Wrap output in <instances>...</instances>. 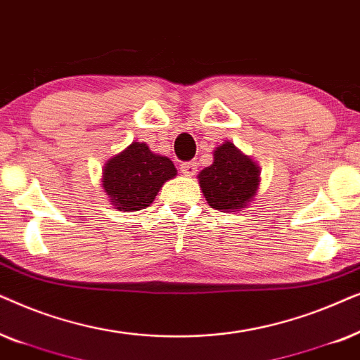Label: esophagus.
I'll return each mask as SVG.
<instances>
[{
	"mask_svg": "<svg viewBox=\"0 0 360 360\" xmlns=\"http://www.w3.org/2000/svg\"><path fill=\"white\" fill-rule=\"evenodd\" d=\"M181 172L184 176H194L198 172V162L195 161H186L181 165Z\"/></svg>",
	"mask_w": 360,
	"mask_h": 360,
	"instance_id": "34e87169",
	"label": "esophagus"
}]
</instances>
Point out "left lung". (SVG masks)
<instances>
[{
  "mask_svg": "<svg viewBox=\"0 0 360 360\" xmlns=\"http://www.w3.org/2000/svg\"><path fill=\"white\" fill-rule=\"evenodd\" d=\"M199 184L207 204L220 212L245 209L260 184V167L253 160L225 141L214 150V162L199 172Z\"/></svg>",
  "mask_w": 360,
  "mask_h": 360,
  "instance_id": "8db88e82",
  "label": "left lung"
}]
</instances>
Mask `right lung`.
Returning <instances> with one entry per match:
<instances>
[{"instance_id":"1","label":"right lung","mask_w":360,"mask_h":360,"mask_svg":"<svg viewBox=\"0 0 360 360\" xmlns=\"http://www.w3.org/2000/svg\"><path fill=\"white\" fill-rule=\"evenodd\" d=\"M176 174L169 158L155 155L146 143L133 141L103 166L102 186L115 207L133 212L146 209Z\"/></svg>"}]
</instances>
